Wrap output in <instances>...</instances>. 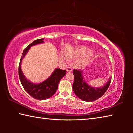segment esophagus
Instances as JSON below:
<instances>
[{"label":"esophagus","mask_w":133,"mask_h":133,"mask_svg":"<svg viewBox=\"0 0 133 133\" xmlns=\"http://www.w3.org/2000/svg\"><path fill=\"white\" fill-rule=\"evenodd\" d=\"M73 71V69H72L71 67H68L66 69V71L67 72H70V71Z\"/></svg>","instance_id":"1"}]
</instances>
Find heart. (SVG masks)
<instances>
[{"mask_svg":"<svg viewBox=\"0 0 133 133\" xmlns=\"http://www.w3.org/2000/svg\"><path fill=\"white\" fill-rule=\"evenodd\" d=\"M87 47L84 46H78L75 49L73 53H67L66 54V56L67 58H71V57H77L84 54L80 59L79 63L81 65H85L90 61L94 54L92 50H88L87 51Z\"/></svg>","mask_w":133,"mask_h":133,"instance_id":"b5f03b06","label":"heart"}]
</instances>
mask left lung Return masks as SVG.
<instances>
[{"label": "left lung", "mask_w": 133, "mask_h": 133, "mask_svg": "<svg viewBox=\"0 0 133 133\" xmlns=\"http://www.w3.org/2000/svg\"><path fill=\"white\" fill-rule=\"evenodd\" d=\"M82 70H73L75 80L73 84V90L76 96L85 102H93L100 98L109 88L111 83V78L102 87H94L89 85L83 76Z\"/></svg>", "instance_id": "left-lung-1"}]
</instances>
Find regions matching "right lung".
Here are the masks:
<instances>
[{"mask_svg": "<svg viewBox=\"0 0 133 133\" xmlns=\"http://www.w3.org/2000/svg\"><path fill=\"white\" fill-rule=\"evenodd\" d=\"M43 40V38L36 40L24 49L19 66V76L22 86L29 95L35 99L40 100H46L51 97L57 91L58 83L60 80L66 75L65 70H63L60 69H56L50 77L38 84L30 82L25 77L21 69L22 59L28 52L30 47L44 43Z\"/></svg>", "mask_w": 133, "mask_h": 133, "instance_id": "1", "label": "right lung"}]
</instances>
